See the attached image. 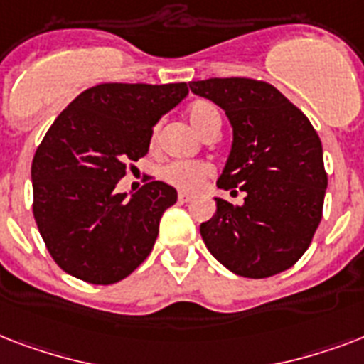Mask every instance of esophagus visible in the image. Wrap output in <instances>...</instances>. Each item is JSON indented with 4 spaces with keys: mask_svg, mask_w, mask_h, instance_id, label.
<instances>
[{
    "mask_svg": "<svg viewBox=\"0 0 364 364\" xmlns=\"http://www.w3.org/2000/svg\"><path fill=\"white\" fill-rule=\"evenodd\" d=\"M191 198H193V196H191V194H187V193H179V196H177L179 204H187V202H191Z\"/></svg>",
    "mask_w": 364,
    "mask_h": 364,
    "instance_id": "esophagus-1",
    "label": "esophagus"
}]
</instances>
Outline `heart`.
<instances>
[{"label": "heart", "mask_w": 364, "mask_h": 364, "mask_svg": "<svg viewBox=\"0 0 364 364\" xmlns=\"http://www.w3.org/2000/svg\"><path fill=\"white\" fill-rule=\"evenodd\" d=\"M187 115L191 124L204 136L221 128L219 111L210 102H196L188 107ZM154 143H156V128L151 136V145H154ZM211 171H213L211 166L208 162H202V160H176V162H170L160 170V177L166 183H170L171 187L185 191V193H194L204 185L205 179L211 176Z\"/></svg>", "instance_id": "1"}]
</instances>
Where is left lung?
<instances>
[{"mask_svg": "<svg viewBox=\"0 0 364 364\" xmlns=\"http://www.w3.org/2000/svg\"><path fill=\"white\" fill-rule=\"evenodd\" d=\"M225 109L234 141L217 187L245 198H215L200 225L205 247L243 277L276 276L310 247L323 215L327 171L321 139L302 111L276 87L245 77L188 82Z\"/></svg>", "mask_w": 364, "mask_h": 364, "instance_id": "obj_1", "label": "left lung"}]
</instances>
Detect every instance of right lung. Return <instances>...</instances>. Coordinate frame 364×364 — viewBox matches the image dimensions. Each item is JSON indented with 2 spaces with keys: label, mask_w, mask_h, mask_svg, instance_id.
I'll return each mask as SVG.
<instances>
[{
  "label": "right lung",
  "mask_w": 364,
  "mask_h": 364,
  "mask_svg": "<svg viewBox=\"0 0 364 364\" xmlns=\"http://www.w3.org/2000/svg\"><path fill=\"white\" fill-rule=\"evenodd\" d=\"M188 94L187 82H104L53 122L31 162L33 217L54 262L70 276L111 285L153 251L177 191L149 177L126 198L117 183L145 156L153 126Z\"/></svg>",
  "instance_id": "add662e5"
}]
</instances>
